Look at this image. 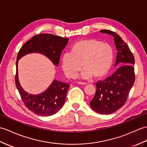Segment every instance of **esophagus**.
Returning <instances> with one entry per match:
<instances>
[{
  "label": "esophagus",
  "instance_id": "34e87169",
  "mask_svg": "<svg viewBox=\"0 0 147 147\" xmlns=\"http://www.w3.org/2000/svg\"><path fill=\"white\" fill-rule=\"evenodd\" d=\"M77 84H80V85H86L87 84L86 83H83V82H80V81H78Z\"/></svg>",
  "mask_w": 147,
  "mask_h": 147
}]
</instances>
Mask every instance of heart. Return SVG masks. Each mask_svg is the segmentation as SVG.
<instances>
[{
  "mask_svg": "<svg viewBox=\"0 0 147 147\" xmlns=\"http://www.w3.org/2000/svg\"><path fill=\"white\" fill-rule=\"evenodd\" d=\"M114 61V50L108 43L94 39L76 42L71 48V53L61 57V65L67 78H73L82 66L84 69L79 76L84 80L105 77L110 71Z\"/></svg>",
  "mask_w": 147,
  "mask_h": 147,
  "instance_id": "1",
  "label": "heart"
}]
</instances>
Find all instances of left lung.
I'll return each mask as SVG.
<instances>
[{
  "label": "left lung",
  "mask_w": 147,
  "mask_h": 147,
  "mask_svg": "<svg viewBox=\"0 0 147 147\" xmlns=\"http://www.w3.org/2000/svg\"><path fill=\"white\" fill-rule=\"evenodd\" d=\"M114 38L117 51L115 66L118 69L111 76L96 83V91L90 101L91 108L99 114L109 115L121 108L135 82V59L121 37L109 30H101Z\"/></svg>",
  "instance_id": "1"
}]
</instances>
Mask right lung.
Here are the masks:
<instances>
[{"instance_id":"add662e5","label":"right lung","mask_w":147,"mask_h":147,"mask_svg":"<svg viewBox=\"0 0 147 147\" xmlns=\"http://www.w3.org/2000/svg\"><path fill=\"white\" fill-rule=\"evenodd\" d=\"M68 38L51 34H40L32 37L19 50L16 61V87L26 107L35 114L51 116L58 112L66 100L69 87L68 83L54 80L50 86L38 94H29L23 89L18 78V62L28 54L39 53L46 56L54 65H59L61 53L67 44Z\"/></svg>"}]
</instances>
